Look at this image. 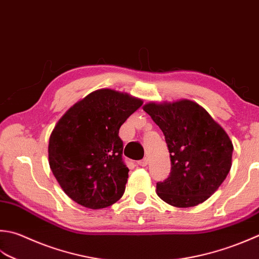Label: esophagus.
Listing matches in <instances>:
<instances>
[{"label": "esophagus", "instance_id": "esophagus-1", "mask_svg": "<svg viewBox=\"0 0 259 259\" xmlns=\"http://www.w3.org/2000/svg\"><path fill=\"white\" fill-rule=\"evenodd\" d=\"M148 163H149V159L147 158V157H145L144 159H141V160L138 161V165L141 166V167H146L147 165H148Z\"/></svg>", "mask_w": 259, "mask_h": 259}]
</instances>
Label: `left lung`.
<instances>
[{
    "label": "left lung",
    "mask_w": 259,
    "mask_h": 259,
    "mask_svg": "<svg viewBox=\"0 0 259 259\" xmlns=\"http://www.w3.org/2000/svg\"><path fill=\"white\" fill-rule=\"evenodd\" d=\"M165 136L171 169L156 193L176 207L203 203L226 180L232 146L225 129L194 101L150 102L143 106Z\"/></svg>",
    "instance_id": "left-lung-1"
}]
</instances>
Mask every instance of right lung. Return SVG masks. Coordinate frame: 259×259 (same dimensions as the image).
<instances>
[{
    "mask_svg": "<svg viewBox=\"0 0 259 259\" xmlns=\"http://www.w3.org/2000/svg\"><path fill=\"white\" fill-rule=\"evenodd\" d=\"M143 100L110 89L86 95L58 120L49 137L48 160L63 191L98 210L121 199L129 169L122 161L120 126Z\"/></svg>",
    "mask_w": 259,
    "mask_h": 259,
    "instance_id": "add662e5",
    "label": "right lung"
}]
</instances>
